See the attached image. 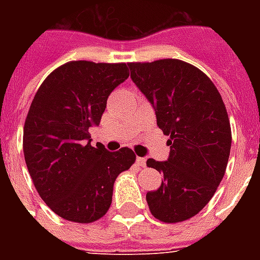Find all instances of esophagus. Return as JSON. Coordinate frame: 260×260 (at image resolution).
Here are the masks:
<instances>
[{
  "mask_svg": "<svg viewBox=\"0 0 260 260\" xmlns=\"http://www.w3.org/2000/svg\"><path fill=\"white\" fill-rule=\"evenodd\" d=\"M136 164L141 166V167H145L146 166V160L143 157H136Z\"/></svg>",
  "mask_w": 260,
  "mask_h": 260,
  "instance_id": "34e87169",
  "label": "esophagus"
}]
</instances>
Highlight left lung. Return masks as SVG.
Listing matches in <instances>:
<instances>
[{"instance_id":"obj_1","label":"left lung","mask_w":260,"mask_h":260,"mask_svg":"<svg viewBox=\"0 0 260 260\" xmlns=\"http://www.w3.org/2000/svg\"><path fill=\"white\" fill-rule=\"evenodd\" d=\"M131 79L156 111L169 158H149L163 174L146 193L150 212L164 223H180L206 206L223 180L231 149V128L223 99L206 75L180 59L131 62Z\"/></svg>"}]
</instances>
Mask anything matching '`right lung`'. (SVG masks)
<instances>
[{
    "label": "right lung",
    "mask_w": 260,
    "mask_h": 260,
    "mask_svg": "<svg viewBox=\"0 0 260 260\" xmlns=\"http://www.w3.org/2000/svg\"><path fill=\"white\" fill-rule=\"evenodd\" d=\"M126 64L71 61L44 79L29 108L23 153L39 195L59 217L91 223L113 201L114 181L135 163L129 147L90 145L111 91L128 79Z\"/></svg>",
    "instance_id": "1"
}]
</instances>
